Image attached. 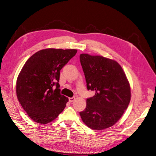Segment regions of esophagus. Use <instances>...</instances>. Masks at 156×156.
Listing matches in <instances>:
<instances>
[{"label":"esophagus","mask_w":156,"mask_h":156,"mask_svg":"<svg viewBox=\"0 0 156 156\" xmlns=\"http://www.w3.org/2000/svg\"><path fill=\"white\" fill-rule=\"evenodd\" d=\"M75 99V97H69V101L70 102H73Z\"/></svg>","instance_id":"34e87169"}]
</instances>
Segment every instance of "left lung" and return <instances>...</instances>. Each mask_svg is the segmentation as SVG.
<instances>
[{"label": "left lung", "instance_id": "8db88e82", "mask_svg": "<svg viewBox=\"0 0 156 156\" xmlns=\"http://www.w3.org/2000/svg\"><path fill=\"white\" fill-rule=\"evenodd\" d=\"M87 90L95 94L87 98L85 111L79 112L87 126L102 130L113 126L128 108L130 87L122 68L102 56L80 55Z\"/></svg>", "mask_w": 156, "mask_h": 156}]
</instances>
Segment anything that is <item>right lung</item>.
I'll return each mask as SVG.
<instances>
[{"mask_svg":"<svg viewBox=\"0 0 156 156\" xmlns=\"http://www.w3.org/2000/svg\"><path fill=\"white\" fill-rule=\"evenodd\" d=\"M77 51L42 49L30 57L22 67L16 81L17 97L36 122H50L65 108L68 98L60 93V71Z\"/></svg>","mask_w":156,"mask_h":156,"instance_id":"obj_1","label":"right lung"}]
</instances>
